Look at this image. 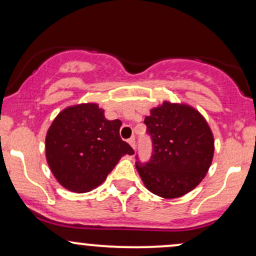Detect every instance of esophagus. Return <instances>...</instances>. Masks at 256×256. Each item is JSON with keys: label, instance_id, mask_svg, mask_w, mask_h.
Wrapping results in <instances>:
<instances>
[{"label": "esophagus", "instance_id": "1", "mask_svg": "<svg viewBox=\"0 0 256 256\" xmlns=\"http://www.w3.org/2000/svg\"><path fill=\"white\" fill-rule=\"evenodd\" d=\"M128 144L132 146V148H134V149L136 148V140H134V137H131L130 140H128Z\"/></svg>", "mask_w": 256, "mask_h": 256}]
</instances>
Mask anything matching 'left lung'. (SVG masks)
Here are the masks:
<instances>
[{
    "label": "left lung",
    "mask_w": 256,
    "mask_h": 256,
    "mask_svg": "<svg viewBox=\"0 0 256 256\" xmlns=\"http://www.w3.org/2000/svg\"><path fill=\"white\" fill-rule=\"evenodd\" d=\"M144 124L152 154L148 162L136 161V168L146 189L164 198L192 192L213 160L214 138L206 119L190 106L165 101L152 108Z\"/></svg>",
    "instance_id": "left-lung-1"
}]
</instances>
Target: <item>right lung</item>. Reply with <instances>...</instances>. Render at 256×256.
Here are the masks:
<instances>
[{
	"mask_svg": "<svg viewBox=\"0 0 256 256\" xmlns=\"http://www.w3.org/2000/svg\"><path fill=\"white\" fill-rule=\"evenodd\" d=\"M119 119L104 118L96 104L64 108L46 132V156L56 180L73 192L101 185L124 155L134 149L120 138Z\"/></svg>",
	"mask_w": 256,
	"mask_h": 256,
	"instance_id": "1",
	"label": "right lung"
}]
</instances>
